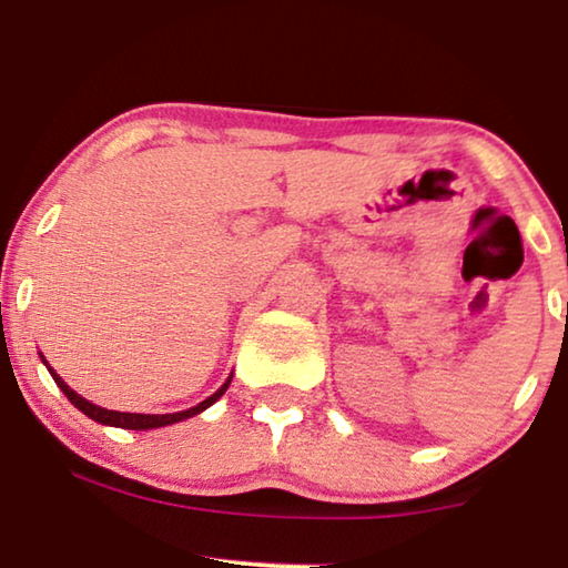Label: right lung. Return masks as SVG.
I'll return each mask as SVG.
<instances>
[{
    "label": "right lung",
    "mask_w": 568,
    "mask_h": 568,
    "mask_svg": "<svg viewBox=\"0 0 568 568\" xmlns=\"http://www.w3.org/2000/svg\"><path fill=\"white\" fill-rule=\"evenodd\" d=\"M39 357H42V363H44V366H48L50 376H53L58 387H61V393L67 395L69 400L74 403V406L82 410L84 416H90V419L98 422V425L122 427V429H154V427H168V425H175V422H184V419H189V416H197L200 410H205L207 406H213V403H216L219 397L226 393V387H230V382H232V376H230V379H226L224 384H221V387H219L216 393H213L211 397H205V400L197 403V406H194V408L179 410V414H128V410H109V408H101V406H95V403L84 400L82 395H77L74 389H71L69 384L63 382L61 376H58L53 368H50V363L44 361V355H39Z\"/></svg>",
    "instance_id": "right-lung-1"
}]
</instances>
